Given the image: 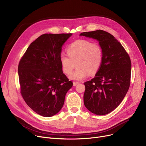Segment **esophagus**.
Segmentation results:
<instances>
[{
  "instance_id": "1",
  "label": "esophagus",
  "mask_w": 146,
  "mask_h": 146,
  "mask_svg": "<svg viewBox=\"0 0 146 146\" xmlns=\"http://www.w3.org/2000/svg\"><path fill=\"white\" fill-rule=\"evenodd\" d=\"M78 84H79V82H73V86H77V85Z\"/></svg>"
}]
</instances>
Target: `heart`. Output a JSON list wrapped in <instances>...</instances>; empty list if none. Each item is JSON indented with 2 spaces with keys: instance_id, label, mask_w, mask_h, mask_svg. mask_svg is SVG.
<instances>
[{
  "instance_id": "b5f03b06",
  "label": "heart",
  "mask_w": 146,
  "mask_h": 146,
  "mask_svg": "<svg viewBox=\"0 0 146 146\" xmlns=\"http://www.w3.org/2000/svg\"><path fill=\"white\" fill-rule=\"evenodd\" d=\"M67 52L69 56L61 55L60 62L63 72L67 74H70L76 66V70L69 76L72 80H82L89 74H95L102 63V47L89 40L73 42L67 48Z\"/></svg>"
}]
</instances>
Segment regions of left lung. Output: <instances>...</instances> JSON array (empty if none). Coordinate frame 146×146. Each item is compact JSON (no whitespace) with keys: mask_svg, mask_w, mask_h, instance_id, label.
<instances>
[{"mask_svg":"<svg viewBox=\"0 0 146 146\" xmlns=\"http://www.w3.org/2000/svg\"><path fill=\"white\" fill-rule=\"evenodd\" d=\"M98 40L103 51V61L93 79L84 83L86 108L97 115L111 112L121 103L130 84L131 64L121 43L102 30L80 34Z\"/></svg>","mask_w":146,"mask_h":146,"instance_id":"1","label":"left lung"}]
</instances>
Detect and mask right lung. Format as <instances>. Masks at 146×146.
Returning a JSON list of instances; mask_svg holds the SVG:
<instances>
[{"label": "right lung", "instance_id": "obj_1", "mask_svg": "<svg viewBox=\"0 0 146 146\" xmlns=\"http://www.w3.org/2000/svg\"><path fill=\"white\" fill-rule=\"evenodd\" d=\"M72 33H46L29 46L19 62L21 94L26 104L43 117L59 113L73 86L60 62L62 47Z\"/></svg>", "mask_w": 146, "mask_h": 146}]
</instances>
